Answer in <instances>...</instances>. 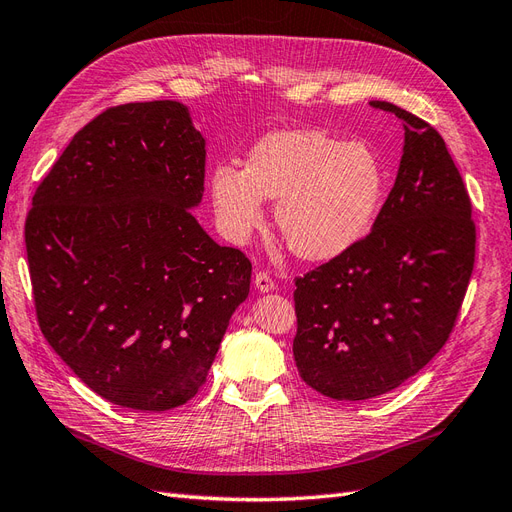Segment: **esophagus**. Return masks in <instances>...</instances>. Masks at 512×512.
<instances>
[{"label": "esophagus", "mask_w": 512, "mask_h": 512, "mask_svg": "<svg viewBox=\"0 0 512 512\" xmlns=\"http://www.w3.org/2000/svg\"><path fill=\"white\" fill-rule=\"evenodd\" d=\"M254 286H256V290L258 292H271V290H275V282L271 280V277L267 275V273H256V277H254Z\"/></svg>", "instance_id": "1"}]
</instances>
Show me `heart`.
Instances as JSON below:
<instances>
[{
	"mask_svg": "<svg viewBox=\"0 0 512 512\" xmlns=\"http://www.w3.org/2000/svg\"><path fill=\"white\" fill-rule=\"evenodd\" d=\"M384 168L363 143L318 128L275 130L247 151L243 170L213 168L209 190L226 237L245 243L277 200L273 220L290 252L327 262L350 252L374 224L384 196Z\"/></svg>",
	"mask_w": 512,
	"mask_h": 512,
	"instance_id": "b5f03b06",
	"label": "heart"
}]
</instances>
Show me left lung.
<instances>
[{
    "label": "left lung",
    "mask_w": 512,
    "mask_h": 512,
    "mask_svg": "<svg viewBox=\"0 0 512 512\" xmlns=\"http://www.w3.org/2000/svg\"><path fill=\"white\" fill-rule=\"evenodd\" d=\"M371 106L404 123L393 190L365 239L294 282V363L337 401L389 393L440 352L476 252L472 203L444 138L391 102Z\"/></svg>",
    "instance_id": "8db88e82"
}]
</instances>
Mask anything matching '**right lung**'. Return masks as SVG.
Here are the masks:
<instances>
[{
	"label": "right lung",
	"instance_id": "obj_1",
	"mask_svg": "<svg viewBox=\"0 0 512 512\" xmlns=\"http://www.w3.org/2000/svg\"><path fill=\"white\" fill-rule=\"evenodd\" d=\"M205 156L185 104L113 106L74 134L25 220L42 335L121 408L190 401L250 294L252 262L190 211Z\"/></svg>",
	"mask_w": 512,
	"mask_h": 512
}]
</instances>
